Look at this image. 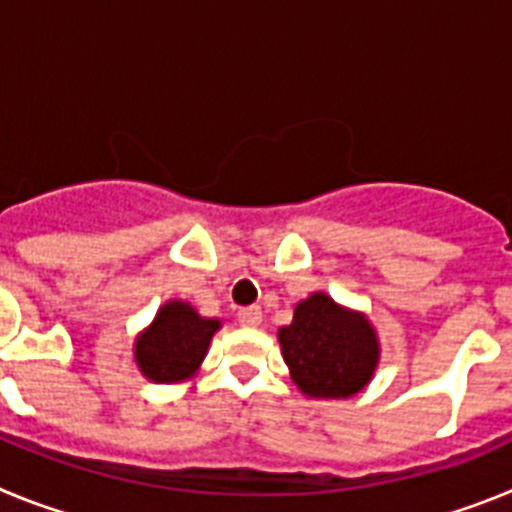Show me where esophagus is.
I'll list each match as a JSON object with an SVG mask.
<instances>
[{
  "instance_id": "1",
  "label": "esophagus",
  "mask_w": 512,
  "mask_h": 512,
  "mask_svg": "<svg viewBox=\"0 0 512 512\" xmlns=\"http://www.w3.org/2000/svg\"><path fill=\"white\" fill-rule=\"evenodd\" d=\"M261 307L253 305V307H243V310H238V323L246 325V328H256V325L261 323Z\"/></svg>"
}]
</instances>
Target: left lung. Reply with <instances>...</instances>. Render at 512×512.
Masks as SVG:
<instances>
[{
	"mask_svg": "<svg viewBox=\"0 0 512 512\" xmlns=\"http://www.w3.org/2000/svg\"><path fill=\"white\" fill-rule=\"evenodd\" d=\"M289 377L310 400H346L374 379L382 346L361 310L325 292L297 302L292 323L277 330Z\"/></svg>",
	"mask_w": 512,
	"mask_h": 512,
	"instance_id": "8db88e82",
	"label": "left lung"
}]
</instances>
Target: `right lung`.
<instances>
[{"instance_id":"add662e5","label":"right lung","mask_w":512,"mask_h":512,"mask_svg":"<svg viewBox=\"0 0 512 512\" xmlns=\"http://www.w3.org/2000/svg\"><path fill=\"white\" fill-rule=\"evenodd\" d=\"M220 328V320L202 318L189 302H164L158 307L156 318L135 336V366L153 384L187 382L200 372L212 336Z\"/></svg>"}]
</instances>
